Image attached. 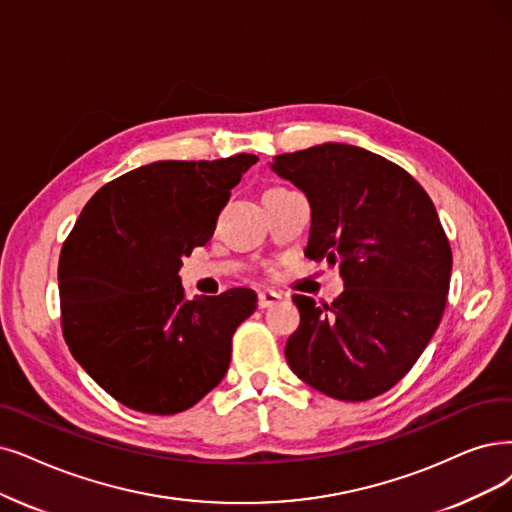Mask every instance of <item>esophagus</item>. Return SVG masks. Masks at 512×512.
<instances>
[{
	"instance_id": "1",
	"label": "esophagus",
	"mask_w": 512,
	"mask_h": 512,
	"mask_svg": "<svg viewBox=\"0 0 512 512\" xmlns=\"http://www.w3.org/2000/svg\"><path fill=\"white\" fill-rule=\"evenodd\" d=\"M279 300H281V296L275 294V292H260L258 294V306H260V309H269V306L277 304Z\"/></svg>"
}]
</instances>
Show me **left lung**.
I'll use <instances>...</instances> for the list:
<instances>
[{"label":"left lung","instance_id":"left-lung-1","mask_svg":"<svg viewBox=\"0 0 512 512\" xmlns=\"http://www.w3.org/2000/svg\"><path fill=\"white\" fill-rule=\"evenodd\" d=\"M271 170L311 203L304 256L344 281L332 304L294 296L285 359L327 397L374 399L412 370L443 317L452 248L433 201L397 163L342 142L277 155Z\"/></svg>","mask_w":512,"mask_h":512}]
</instances>
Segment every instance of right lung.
Here are the masks:
<instances>
[{
    "label": "right lung",
    "mask_w": 512,
    "mask_h": 512,
    "mask_svg": "<svg viewBox=\"0 0 512 512\" xmlns=\"http://www.w3.org/2000/svg\"><path fill=\"white\" fill-rule=\"evenodd\" d=\"M258 161H155L111 180L81 210L58 260L60 321L77 363L136 412H185L220 384L231 342L256 311L233 288L187 300L182 256L214 235L220 210Z\"/></svg>",
    "instance_id": "1"
}]
</instances>
